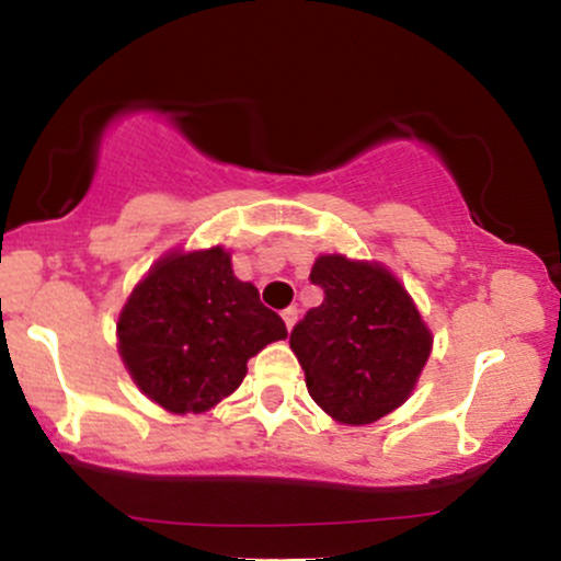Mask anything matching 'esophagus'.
I'll use <instances>...</instances> for the list:
<instances>
[{
  "label": "esophagus",
  "instance_id": "obj_1",
  "mask_svg": "<svg viewBox=\"0 0 561 561\" xmlns=\"http://www.w3.org/2000/svg\"><path fill=\"white\" fill-rule=\"evenodd\" d=\"M282 319H285V327H287V330H293L295 321H298V308H295V306L285 308V311H282Z\"/></svg>",
  "mask_w": 561,
  "mask_h": 561
}]
</instances>
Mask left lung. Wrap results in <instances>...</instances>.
<instances>
[{
	"label": "left lung",
	"instance_id": "left-lung-1",
	"mask_svg": "<svg viewBox=\"0 0 561 561\" xmlns=\"http://www.w3.org/2000/svg\"><path fill=\"white\" fill-rule=\"evenodd\" d=\"M311 282L324 300L289 334L308 392L340 424L382 420L414 392L433 332L382 263L319 255Z\"/></svg>",
	"mask_w": 561,
	"mask_h": 561
}]
</instances>
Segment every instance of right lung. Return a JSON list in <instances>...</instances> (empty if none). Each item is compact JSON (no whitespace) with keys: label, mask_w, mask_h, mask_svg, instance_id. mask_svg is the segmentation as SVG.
<instances>
[{"label":"right lung","mask_w":561,"mask_h":561,"mask_svg":"<svg viewBox=\"0 0 561 561\" xmlns=\"http://www.w3.org/2000/svg\"><path fill=\"white\" fill-rule=\"evenodd\" d=\"M287 337L259 289L231 272L221 244L171 250L131 289L118 317V353L134 385L171 414H203L229 398L248 362Z\"/></svg>","instance_id":"1"}]
</instances>
